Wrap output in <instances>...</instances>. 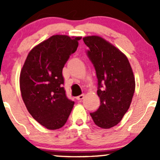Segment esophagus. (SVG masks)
<instances>
[{"mask_svg":"<svg viewBox=\"0 0 160 160\" xmlns=\"http://www.w3.org/2000/svg\"><path fill=\"white\" fill-rule=\"evenodd\" d=\"M83 98H84V94H80L79 95V96H77V100H78V101H81L82 99H83Z\"/></svg>","mask_w":160,"mask_h":160,"instance_id":"1","label":"esophagus"}]
</instances>
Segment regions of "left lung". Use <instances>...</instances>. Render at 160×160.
<instances>
[{
    "label": "left lung",
    "mask_w": 160,
    "mask_h": 160,
    "mask_svg": "<svg viewBox=\"0 0 160 160\" xmlns=\"http://www.w3.org/2000/svg\"><path fill=\"white\" fill-rule=\"evenodd\" d=\"M83 40L96 71L101 101L99 108L90 114L98 127L110 128L121 122L129 108L135 88L133 72L128 58L104 38L93 35Z\"/></svg>",
    "instance_id": "1"
}]
</instances>
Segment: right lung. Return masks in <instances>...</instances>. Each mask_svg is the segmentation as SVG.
Wrapping results in <instances>:
<instances>
[{
    "instance_id": "1",
    "label": "right lung",
    "mask_w": 160,
    "mask_h": 160,
    "mask_svg": "<svg viewBox=\"0 0 160 160\" xmlns=\"http://www.w3.org/2000/svg\"><path fill=\"white\" fill-rule=\"evenodd\" d=\"M80 38L52 35L31 50L21 71L24 103L33 118L48 129L63 126L74 105L66 94L62 69Z\"/></svg>"
}]
</instances>
